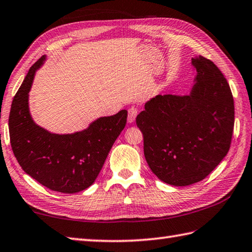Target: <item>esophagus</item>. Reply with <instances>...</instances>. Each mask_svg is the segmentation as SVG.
I'll list each match as a JSON object with an SVG mask.
<instances>
[{"label": "esophagus", "mask_w": 252, "mask_h": 252, "mask_svg": "<svg viewBox=\"0 0 252 252\" xmlns=\"http://www.w3.org/2000/svg\"><path fill=\"white\" fill-rule=\"evenodd\" d=\"M137 113H139V111H137L135 107H130L129 110H127V122L129 123L134 122Z\"/></svg>", "instance_id": "34e87169"}]
</instances>
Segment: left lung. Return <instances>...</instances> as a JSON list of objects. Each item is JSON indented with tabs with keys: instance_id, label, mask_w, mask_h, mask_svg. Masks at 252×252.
I'll use <instances>...</instances> for the list:
<instances>
[{
	"instance_id": "obj_1",
	"label": "left lung",
	"mask_w": 252,
	"mask_h": 252,
	"mask_svg": "<svg viewBox=\"0 0 252 252\" xmlns=\"http://www.w3.org/2000/svg\"><path fill=\"white\" fill-rule=\"evenodd\" d=\"M191 60L196 83L190 95L156 96L136 117L150 168L177 187L206 178L227 155L234 131L227 80L209 59L194 56Z\"/></svg>"
}]
</instances>
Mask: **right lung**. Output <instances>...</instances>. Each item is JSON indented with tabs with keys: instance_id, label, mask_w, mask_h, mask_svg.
Instances as JSON below:
<instances>
[{
	"instance_id": "add662e5",
	"label": "right lung",
	"mask_w": 252,
	"mask_h": 252,
	"mask_svg": "<svg viewBox=\"0 0 252 252\" xmlns=\"http://www.w3.org/2000/svg\"><path fill=\"white\" fill-rule=\"evenodd\" d=\"M44 56L29 68L15 95L8 118L9 140L23 170L50 190L76 193L94 184L113 143L125 129L127 111L94 121L73 134H53L34 125L28 109V93Z\"/></svg>"
}]
</instances>
